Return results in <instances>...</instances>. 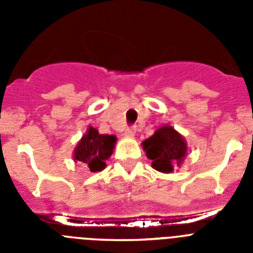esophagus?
<instances>
[{
  "label": "esophagus",
  "mask_w": 253,
  "mask_h": 253,
  "mask_svg": "<svg viewBox=\"0 0 253 253\" xmlns=\"http://www.w3.org/2000/svg\"><path fill=\"white\" fill-rule=\"evenodd\" d=\"M134 134H135V126H129L124 130L125 137H133Z\"/></svg>",
  "instance_id": "34e87169"
}]
</instances>
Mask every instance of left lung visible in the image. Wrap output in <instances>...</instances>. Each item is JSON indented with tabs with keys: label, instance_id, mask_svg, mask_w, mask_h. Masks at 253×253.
I'll list each match as a JSON object with an SVG mask.
<instances>
[{
	"label": "left lung",
	"instance_id": "left-lung-1",
	"mask_svg": "<svg viewBox=\"0 0 253 253\" xmlns=\"http://www.w3.org/2000/svg\"><path fill=\"white\" fill-rule=\"evenodd\" d=\"M142 146L147 157L152 161V167L163 173H169L175 167H180L187 153L184 137L169 125L158 128Z\"/></svg>",
	"mask_w": 253,
	"mask_h": 253
}]
</instances>
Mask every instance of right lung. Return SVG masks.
<instances>
[{
    "mask_svg": "<svg viewBox=\"0 0 253 253\" xmlns=\"http://www.w3.org/2000/svg\"><path fill=\"white\" fill-rule=\"evenodd\" d=\"M115 142V135L100 134L97 129L88 126L75 148L73 160L86 163L91 172L102 171L106 167V160L113 154Z\"/></svg>",
    "mask_w": 253,
    "mask_h": 253,
    "instance_id": "right-lung-1",
    "label": "right lung"
}]
</instances>
